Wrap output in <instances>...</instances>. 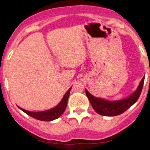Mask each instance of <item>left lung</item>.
I'll list each match as a JSON object with an SVG mask.
<instances>
[{
    "mask_svg": "<svg viewBox=\"0 0 150 150\" xmlns=\"http://www.w3.org/2000/svg\"><path fill=\"white\" fill-rule=\"evenodd\" d=\"M144 79L145 77H143L137 89L131 95H129L127 98L121 99V100H105V99L94 97L87 91V89H85V91L86 96L91 103L92 107L97 113L103 116L112 117V116H117L124 112L134 103L137 102L138 99L140 97L141 91H142Z\"/></svg>",
    "mask_w": 150,
    "mask_h": 150,
    "instance_id": "obj_1",
    "label": "left lung"
}]
</instances>
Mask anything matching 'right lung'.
Returning a JSON list of instances; mask_svg holds the SVG:
<instances>
[{
  "label": "right lung",
  "mask_w": 150,
  "mask_h": 150,
  "mask_svg": "<svg viewBox=\"0 0 150 150\" xmlns=\"http://www.w3.org/2000/svg\"><path fill=\"white\" fill-rule=\"evenodd\" d=\"M71 88L72 87L70 88L67 93H65L62 99V101L59 102L58 105H56L55 108L48 110L42 112H31L29 110H26L21 108L20 107L18 108L21 110H23L24 112L29 115L30 117H33V118L35 119H38V120L43 121H51L55 120V119L59 118L62 115L64 112L67 105L68 99H69L70 91L71 90Z\"/></svg>",
  "instance_id": "right-lung-1"
}]
</instances>
